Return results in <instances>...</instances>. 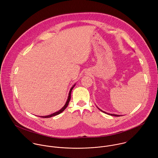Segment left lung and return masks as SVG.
Segmentation results:
<instances>
[{
  "instance_id": "left-lung-1",
  "label": "left lung",
  "mask_w": 158,
  "mask_h": 158,
  "mask_svg": "<svg viewBox=\"0 0 158 158\" xmlns=\"http://www.w3.org/2000/svg\"><path fill=\"white\" fill-rule=\"evenodd\" d=\"M98 108V107H97ZM98 110H100L101 111H102L103 113H105V114H109V115H111V116H116V117H119V116H121V115H118V114H110V113H106L105 111H102V110H100V108H98Z\"/></svg>"
}]
</instances>
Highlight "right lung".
<instances>
[{"instance_id":"1","label":"right lung","mask_w":158,"mask_h":158,"mask_svg":"<svg viewBox=\"0 0 158 158\" xmlns=\"http://www.w3.org/2000/svg\"><path fill=\"white\" fill-rule=\"evenodd\" d=\"M75 85L76 84H74L71 88V89H70V90H69V95H68V99H67V101H66V103H65V105H64V106L60 110H59V111H56V112H55V113H53V114H50V115H48V116H40V118H51V117H53V116H56V115H58V114H60L61 113H62L66 108V107L68 106V104H69V101H70V100H71V91H72V90H73V89L74 88V87L75 86Z\"/></svg>"}]
</instances>
